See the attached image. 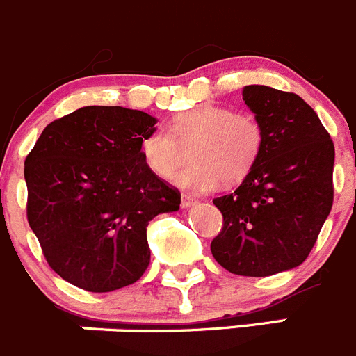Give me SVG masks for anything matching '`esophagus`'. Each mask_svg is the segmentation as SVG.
Wrapping results in <instances>:
<instances>
[{
	"mask_svg": "<svg viewBox=\"0 0 356 356\" xmlns=\"http://www.w3.org/2000/svg\"><path fill=\"white\" fill-rule=\"evenodd\" d=\"M194 204H197V200H195V197H192V195H187V194L181 195V208H191L194 207Z\"/></svg>",
	"mask_w": 356,
	"mask_h": 356,
	"instance_id": "1",
	"label": "esophagus"
}]
</instances>
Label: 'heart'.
Listing matches in <instances>:
<instances>
[{"instance_id": "obj_1", "label": "heart", "mask_w": 356, "mask_h": 356, "mask_svg": "<svg viewBox=\"0 0 356 356\" xmlns=\"http://www.w3.org/2000/svg\"><path fill=\"white\" fill-rule=\"evenodd\" d=\"M263 148V127L249 113H233L229 107H194L175 116L171 134L155 129L141 141V155L152 172L168 178L187 161L192 162L172 181L192 192H208L222 181H242Z\"/></svg>"}]
</instances>
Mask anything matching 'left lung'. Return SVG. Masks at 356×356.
Wrapping results in <instances>:
<instances>
[{"label": "left lung", "instance_id": "1", "mask_svg": "<svg viewBox=\"0 0 356 356\" xmlns=\"http://www.w3.org/2000/svg\"><path fill=\"white\" fill-rule=\"evenodd\" d=\"M263 127L252 171L213 200L224 217L211 254L227 272L266 277L307 259L334 203L335 149L316 111L295 93L250 84L242 91Z\"/></svg>", "mask_w": 356, "mask_h": 356}]
</instances>
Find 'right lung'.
Segmentation results:
<instances>
[{"mask_svg":"<svg viewBox=\"0 0 356 356\" xmlns=\"http://www.w3.org/2000/svg\"><path fill=\"white\" fill-rule=\"evenodd\" d=\"M155 123L138 109L81 107L49 123L26 156L29 227L49 266L77 288L107 293L141 279L148 222L180 210V192L143 161Z\"/></svg>","mask_w":356,"mask_h":356,"instance_id":"add662e5","label":"right lung"}]
</instances>
